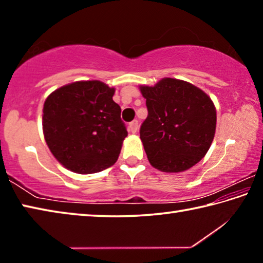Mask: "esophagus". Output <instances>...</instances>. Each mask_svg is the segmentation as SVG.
<instances>
[{
    "label": "esophagus",
    "instance_id": "obj_1",
    "mask_svg": "<svg viewBox=\"0 0 263 263\" xmlns=\"http://www.w3.org/2000/svg\"><path fill=\"white\" fill-rule=\"evenodd\" d=\"M138 126L139 125H138V121L136 119V121H133L128 124V130H130L132 133H136L138 131Z\"/></svg>",
    "mask_w": 263,
    "mask_h": 263
}]
</instances>
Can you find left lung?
<instances>
[{
  "instance_id": "8db88e82",
  "label": "left lung",
  "mask_w": 263,
  "mask_h": 263,
  "mask_svg": "<svg viewBox=\"0 0 263 263\" xmlns=\"http://www.w3.org/2000/svg\"><path fill=\"white\" fill-rule=\"evenodd\" d=\"M140 91L148 111L140 139L151 164L179 173L201 161L216 132L217 114L210 97L194 84L172 78L153 87L140 86Z\"/></svg>"
}]
</instances>
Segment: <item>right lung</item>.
<instances>
[{
  "mask_svg": "<svg viewBox=\"0 0 263 263\" xmlns=\"http://www.w3.org/2000/svg\"><path fill=\"white\" fill-rule=\"evenodd\" d=\"M114 94L115 88L92 80L66 84L47 97L44 137L62 166L92 174L117 161L127 131Z\"/></svg>",
  "mask_w": 263,
  "mask_h": 263,
  "instance_id": "add662e5",
  "label": "right lung"
}]
</instances>
